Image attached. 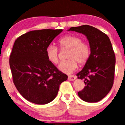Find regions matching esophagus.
<instances>
[{"label": "esophagus", "instance_id": "1", "mask_svg": "<svg viewBox=\"0 0 125 125\" xmlns=\"http://www.w3.org/2000/svg\"><path fill=\"white\" fill-rule=\"evenodd\" d=\"M76 76H74V75H71V76H69L68 80H70V81H74V80H76Z\"/></svg>", "mask_w": 125, "mask_h": 125}]
</instances>
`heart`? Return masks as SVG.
I'll return each mask as SVG.
<instances>
[{
	"instance_id": "1",
	"label": "heart",
	"mask_w": 125,
	"mask_h": 125,
	"mask_svg": "<svg viewBox=\"0 0 125 125\" xmlns=\"http://www.w3.org/2000/svg\"><path fill=\"white\" fill-rule=\"evenodd\" d=\"M59 47L62 49H69L67 52L68 60L61 63L58 69L65 74H70L76 70L78 63L84 64L87 62L90 56L89 44L82 42V38L74 35H67L60 39ZM46 58L49 62L57 64L59 62L58 50L52 45H49L45 50Z\"/></svg>"
}]
</instances>
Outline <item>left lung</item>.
I'll list each match as a JSON object with an SVG mask.
<instances>
[{"mask_svg":"<svg viewBox=\"0 0 125 125\" xmlns=\"http://www.w3.org/2000/svg\"><path fill=\"white\" fill-rule=\"evenodd\" d=\"M68 31L85 35L91 51L82 70L76 74L78 78L84 79L85 85L78 91V96L87 103L99 102L109 93L114 83L115 57L110 40L106 34L89 25L71 27Z\"/></svg>","mask_w":125,"mask_h":125,"instance_id":"8db88e82","label":"left lung"}]
</instances>
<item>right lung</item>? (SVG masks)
I'll list each match as a JSON object with an SVG mask.
<instances>
[{
  "instance_id": "1",
  "label": "right lung",
  "mask_w": 125,
  "mask_h": 125,
  "mask_svg": "<svg viewBox=\"0 0 125 125\" xmlns=\"http://www.w3.org/2000/svg\"><path fill=\"white\" fill-rule=\"evenodd\" d=\"M63 30L30 31L19 37L10 56L13 80L20 94L37 104L51 103L67 76L48 61L45 50Z\"/></svg>"
}]
</instances>
